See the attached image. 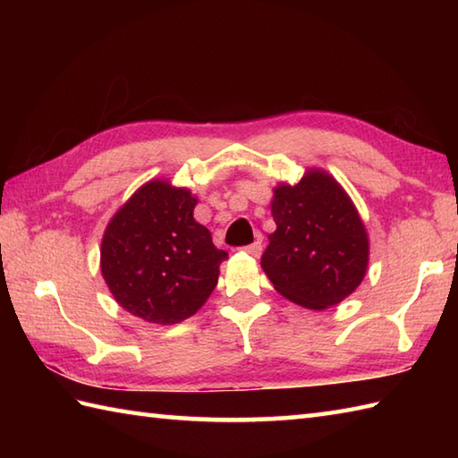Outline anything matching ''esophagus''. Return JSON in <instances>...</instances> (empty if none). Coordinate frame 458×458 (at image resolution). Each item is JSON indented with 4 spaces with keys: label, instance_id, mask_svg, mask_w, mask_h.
Listing matches in <instances>:
<instances>
[{
    "label": "esophagus",
    "instance_id": "1",
    "mask_svg": "<svg viewBox=\"0 0 458 458\" xmlns=\"http://www.w3.org/2000/svg\"><path fill=\"white\" fill-rule=\"evenodd\" d=\"M244 251H248L250 256H254V258H259V254H261V242L259 240H256V242H251V244H248V246H244L242 248Z\"/></svg>",
    "mask_w": 458,
    "mask_h": 458
}]
</instances>
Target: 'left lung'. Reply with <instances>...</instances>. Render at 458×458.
Instances as JSON below:
<instances>
[{"label": "left lung", "mask_w": 458, "mask_h": 458, "mask_svg": "<svg viewBox=\"0 0 458 458\" xmlns=\"http://www.w3.org/2000/svg\"><path fill=\"white\" fill-rule=\"evenodd\" d=\"M277 230L261 267L281 295L307 309H328L364 279L368 236L352 200L327 173L309 171L276 189Z\"/></svg>", "instance_id": "obj_1"}]
</instances>
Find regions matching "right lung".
<instances>
[{"mask_svg": "<svg viewBox=\"0 0 458 458\" xmlns=\"http://www.w3.org/2000/svg\"><path fill=\"white\" fill-rule=\"evenodd\" d=\"M197 199L151 181L112 218L102 240V276L115 301L148 323L174 325L207 303L228 258L192 218Z\"/></svg>", "mask_w": 458, "mask_h": 458, "instance_id": "add662e5", "label": "right lung"}]
</instances>
